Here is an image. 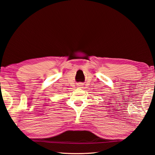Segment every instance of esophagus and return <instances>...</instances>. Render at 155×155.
Here are the masks:
<instances>
[{
  "label": "esophagus",
  "instance_id": "obj_1",
  "mask_svg": "<svg viewBox=\"0 0 155 155\" xmlns=\"http://www.w3.org/2000/svg\"><path fill=\"white\" fill-rule=\"evenodd\" d=\"M83 86V83L78 84V87H82Z\"/></svg>",
  "mask_w": 155,
  "mask_h": 155
}]
</instances>
